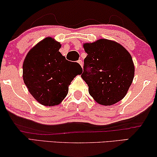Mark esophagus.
I'll return each mask as SVG.
<instances>
[{
	"label": "esophagus",
	"mask_w": 157,
	"mask_h": 157,
	"mask_svg": "<svg viewBox=\"0 0 157 157\" xmlns=\"http://www.w3.org/2000/svg\"><path fill=\"white\" fill-rule=\"evenodd\" d=\"M78 63L79 64V65H80V66L82 67H83V63H82V61L81 60V59H79V60L78 61Z\"/></svg>",
	"instance_id": "1"
}]
</instances>
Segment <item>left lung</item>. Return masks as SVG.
<instances>
[{"label": "left lung", "instance_id": "obj_1", "mask_svg": "<svg viewBox=\"0 0 157 157\" xmlns=\"http://www.w3.org/2000/svg\"><path fill=\"white\" fill-rule=\"evenodd\" d=\"M87 56L81 77L89 93L100 105L109 106L124 98L134 76V65L129 52L117 42L100 39L85 43Z\"/></svg>", "mask_w": 157, "mask_h": 157}]
</instances>
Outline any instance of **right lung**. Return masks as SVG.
Masks as SVG:
<instances>
[{"label": "right lung", "instance_id": "obj_1", "mask_svg": "<svg viewBox=\"0 0 157 157\" xmlns=\"http://www.w3.org/2000/svg\"><path fill=\"white\" fill-rule=\"evenodd\" d=\"M59 42L46 37L28 52L23 65V78L30 93L40 104L55 106L61 103L77 75L82 73L78 63L70 67L59 52Z\"/></svg>", "mask_w": 157, "mask_h": 157}]
</instances>
